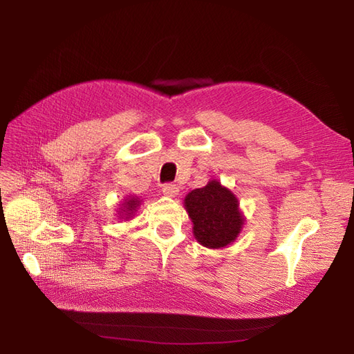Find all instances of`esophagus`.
I'll list each match as a JSON object with an SVG mask.
<instances>
[{"label": "esophagus", "mask_w": 354, "mask_h": 354, "mask_svg": "<svg viewBox=\"0 0 354 354\" xmlns=\"http://www.w3.org/2000/svg\"><path fill=\"white\" fill-rule=\"evenodd\" d=\"M178 187L176 186V185H165L164 187H162V193L165 194V196H169V198H174V196H177L178 194Z\"/></svg>", "instance_id": "34e87169"}]
</instances>
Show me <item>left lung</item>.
Here are the masks:
<instances>
[{
  "instance_id": "left-lung-1",
  "label": "left lung",
  "mask_w": 354,
  "mask_h": 354,
  "mask_svg": "<svg viewBox=\"0 0 354 354\" xmlns=\"http://www.w3.org/2000/svg\"><path fill=\"white\" fill-rule=\"evenodd\" d=\"M185 208L193 223L194 239L208 249L234 243L246 221L236 194L216 178L186 194Z\"/></svg>"
}]
</instances>
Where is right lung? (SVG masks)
I'll return each instance as SVG.
<instances>
[{"label":"right lung","instance_id":"1","mask_svg":"<svg viewBox=\"0 0 354 354\" xmlns=\"http://www.w3.org/2000/svg\"><path fill=\"white\" fill-rule=\"evenodd\" d=\"M142 201L138 196H127L123 202L120 203V208H118V219L120 221H129L133 216H135L136 211L139 209Z\"/></svg>","mask_w":354,"mask_h":354}]
</instances>
